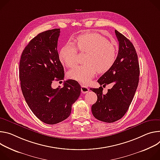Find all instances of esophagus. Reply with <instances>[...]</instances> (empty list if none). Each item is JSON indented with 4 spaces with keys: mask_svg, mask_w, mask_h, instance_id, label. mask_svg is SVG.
I'll return each mask as SVG.
<instances>
[{
    "mask_svg": "<svg viewBox=\"0 0 160 160\" xmlns=\"http://www.w3.org/2000/svg\"><path fill=\"white\" fill-rule=\"evenodd\" d=\"M81 89L82 93H86L89 92V88H88L87 86H84V84H81Z\"/></svg>",
    "mask_w": 160,
    "mask_h": 160,
    "instance_id": "obj_1",
    "label": "esophagus"
}]
</instances>
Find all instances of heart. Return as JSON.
Segmentation results:
<instances>
[{
  "mask_svg": "<svg viewBox=\"0 0 160 160\" xmlns=\"http://www.w3.org/2000/svg\"><path fill=\"white\" fill-rule=\"evenodd\" d=\"M80 52H86L84 65H75L68 72V77L83 84L88 83L95 75L108 71L116 58L117 51L114 44L108 42L102 35L96 33H87L76 39ZM78 49L72 42H68L59 52V58L68 67L73 66L77 61Z\"/></svg>",
  "mask_w": 160,
  "mask_h": 160,
  "instance_id": "b5f03b06",
  "label": "heart"
}]
</instances>
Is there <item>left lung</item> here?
I'll list each match as a JSON object with an SVG mask.
<instances>
[{"label": "left lung", "mask_w": 160, "mask_h": 160, "mask_svg": "<svg viewBox=\"0 0 160 160\" xmlns=\"http://www.w3.org/2000/svg\"><path fill=\"white\" fill-rule=\"evenodd\" d=\"M115 33L119 41L118 56L112 67L98 80L100 86L114 85L105 95L102 86L91 88L97 95V101L92 106V114L105 122H115L126 114L139 81V63L133 44L118 30Z\"/></svg>", "instance_id": "1"}]
</instances>
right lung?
Wrapping results in <instances>:
<instances>
[{"label": "right lung", "mask_w": 160, "mask_h": 160, "mask_svg": "<svg viewBox=\"0 0 160 160\" xmlns=\"http://www.w3.org/2000/svg\"><path fill=\"white\" fill-rule=\"evenodd\" d=\"M60 33V28H55L39 33L25 48L20 62L25 101L34 115L49 125L66 119L81 93V86L75 80H67L62 88L51 87L53 81L64 79L57 51Z\"/></svg>", "instance_id": "right-lung-1"}]
</instances>
